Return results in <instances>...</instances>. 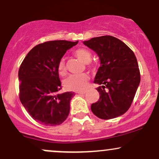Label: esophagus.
Wrapping results in <instances>:
<instances>
[{"instance_id":"esophagus-1","label":"esophagus","mask_w":159,"mask_h":159,"mask_svg":"<svg viewBox=\"0 0 159 159\" xmlns=\"http://www.w3.org/2000/svg\"><path fill=\"white\" fill-rule=\"evenodd\" d=\"M86 92H87L86 90H82V91H79V92H78V94H84Z\"/></svg>"}]
</instances>
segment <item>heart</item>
<instances>
[{"instance_id":"obj_1","label":"heart","mask_w":159,"mask_h":159,"mask_svg":"<svg viewBox=\"0 0 159 159\" xmlns=\"http://www.w3.org/2000/svg\"><path fill=\"white\" fill-rule=\"evenodd\" d=\"M74 54L83 63H90L92 58L91 53L87 49L80 48L76 49ZM57 72L61 75H65L66 73V68L64 60L62 59L57 64ZM89 81L88 75L86 73L80 75H71L64 81V86L66 89L74 91H81L85 88Z\"/></svg>"}]
</instances>
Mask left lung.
<instances>
[{
    "instance_id": "1",
    "label": "left lung",
    "mask_w": 159,
    "mask_h": 159,
    "mask_svg": "<svg viewBox=\"0 0 159 159\" xmlns=\"http://www.w3.org/2000/svg\"><path fill=\"white\" fill-rule=\"evenodd\" d=\"M100 59L94 83L99 99L91 105V111L102 120L125 114L132 105L140 84V74L136 57L123 42L112 36L94 37L84 42Z\"/></svg>"
}]
</instances>
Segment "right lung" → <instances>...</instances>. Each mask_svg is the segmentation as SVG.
Returning <instances> with one entry per match:
<instances>
[{
	"mask_svg": "<svg viewBox=\"0 0 159 159\" xmlns=\"http://www.w3.org/2000/svg\"><path fill=\"white\" fill-rule=\"evenodd\" d=\"M77 42L54 40L34 47L19 70V98L34 120L48 126L61 125L69 114L75 93H60L57 64Z\"/></svg>",
	"mask_w": 159,
	"mask_h": 159,
	"instance_id": "obj_1",
	"label": "right lung"
}]
</instances>
